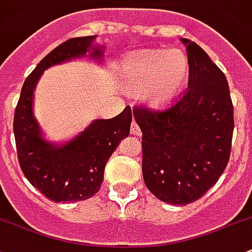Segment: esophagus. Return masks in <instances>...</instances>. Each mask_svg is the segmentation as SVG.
<instances>
[{
	"label": "esophagus",
	"instance_id": "1",
	"mask_svg": "<svg viewBox=\"0 0 252 252\" xmlns=\"http://www.w3.org/2000/svg\"><path fill=\"white\" fill-rule=\"evenodd\" d=\"M130 134H133V135H137V136H139V135H141V129H140V126H137V124L135 123V122H133V123H131V126H130Z\"/></svg>",
	"mask_w": 252,
	"mask_h": 252
}]
</instances>
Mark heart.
Returning <instances> with one entry per match:
<instances>
[{
    "mask_svg": "<svg viewBox=\"0 0 252 252\" xmlns=\"http://www.w3.org/2000/svg\"><path fill=\"white\" fill-rule=\"evenodd\" d=\"M122 87L141 93L148 107L163 110L174 104L189 79V60L181 49H144L126 54L119 63Z\"/></svg>",
    "mask_w": 252,
    "mask_h": 252,
    "instance_id": "heart-1",
    "label": "heart"
}]
</instances>
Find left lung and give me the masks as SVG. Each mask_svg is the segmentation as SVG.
<instances>
[{"label": "left lung", "instance_id": "1", "mask_svg": "<svg viewBox=\"0 0 252 252\" xmlns=\"http://www.w3.org/2000/svg\"><path fill=\"white\" fill-rule=\"evenodd\" d=\"M189 60L186 93L170 108L135 107L142 131V175L161 202L187 205L203 197L226 169L233 105L224 73L194 42L181 38Z\"/></svg>", "mask_w": 252, "mask_h": 252}]
</instances>
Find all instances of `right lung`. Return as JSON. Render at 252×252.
Returning <instances> with one entry per match:
<instances>
[{
  "label": "right lung",
  "instance_id": "obj_1",
  "mask_svg": "<svg viewBox=\"0 0 252 252\" xmlns=\"http://www.w3.org/2000/svg\"><path fill=\"white\" fill-rule=\"evenodd\" d=\"M96 36L76 37L58 46L39 62L21 88L14 112L18 160L26 179L53 202H79L92 198L104 181L105 165L122 139L129 135L131 110L111 119H96L72 140L48 142L33 117V89L44 70L53 65L89 57L102 59V47H93Z\"/></svg>",
  "mask_w": 252,
  "mask_h": 252
}]
</instances>
